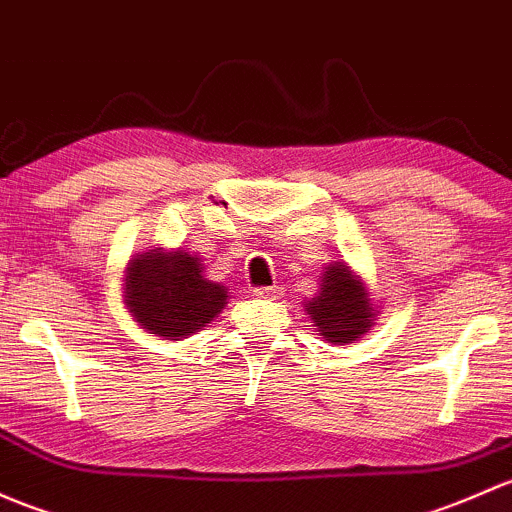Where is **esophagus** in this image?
<instances>
[{"label": "esophagus", "mask_w": 512, "mask_h": 512, "mask_svg": "<svg viewBox=\"0 0 512 512\" xmlns=\"http://www.w3.org/2000/svg\"><path fill=\"white\" fill-rule=\"evenodd\" d=\"M277 289L274 287H262V289H255V297L257 299H277Z\"/></svg>", "instance_id": "1"}]
</instances>
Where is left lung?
<instances>
[{"label":"left lung","instance_id":"left-lung-1","mask_svg":"<svg viewBox=\"0 0 512 512\" xmlns=\"http://www.w3.org/2000/svg\"><path fill=\"white\" fill-rule=\"evenodd\" d=\"M319 282V292L304 299L311 326L333 346L360 341L380 314L365 279L346 262H328Z\"/></svg>","mask_w":512,"mask_h":512}]
</instances>
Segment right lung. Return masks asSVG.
<instances>
[{
  "label": "right lung",
  "mask_w": 512,
  "mask_h": 512,
  "mask_svg": "<svg viewBox=\"0 0 512 512\" xmlns=\"http://www.w3.org/2000/svg\"><path fill=\"white\" fill-rule=\"evenodd\" d=\"M228 287L208 279L201 255L181 250L137 252L122 274V301L134 324L164 341L208 326L228 304Z\"/></svg>",
  "instance_id": "right-lung-1"
}]
</instances>
